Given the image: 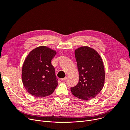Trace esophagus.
Instances as JSON below:
<instances>
[{
  "label": "esophagus",
  "mask_w": 130,
  "mask_h": 130,
  "mask_svg": "<svg viewBox=\"0 0 130 130\" xmlns=\"http://www.w3.org/2000/svg\"><path fill=\"white\" fill-rule=\"evenodd\" d=\"M67 77H66L63 78H61V81H65L66 80H67Z\"/></svg>",
  "instance_id": "1"
}]
</instances>
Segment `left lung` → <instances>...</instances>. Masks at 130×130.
<instances>
[{"mask_svg": "<svg viewBox=\"0 0 130 130\" xmlns=\"http://www.w3.org/2000/svg\"><path fill=\"white\" fill-rule=\"evenodd\" d=\"M79 71V82L71 91L80 100L87 101L95 98L103 89L105 70L100 55L94 48L82 46L75 51Z\"/></svg>", "mask_w": 130, "mask_h": 130, "instance_id": "1", "label": "left lung"}]
</instances>
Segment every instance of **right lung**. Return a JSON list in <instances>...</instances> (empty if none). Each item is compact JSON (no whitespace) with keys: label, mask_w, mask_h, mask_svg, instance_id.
<instances>
[{"label":"right lung","mask_w":130,"mask_h":130,"mask_svg":"<svg viewBox=\"0 0 130 130\" xmlns=\"http://www.w3.org/2000/svg\"><path fill=\"white\" fill-rule=\"evenodd\" d=\"M57 52L45 46L30 51L22 67V79L25 88L36 97L52 94L58 85L51 60Z\"/></svg>","instance_id":"add662e5"}]
</instances>
